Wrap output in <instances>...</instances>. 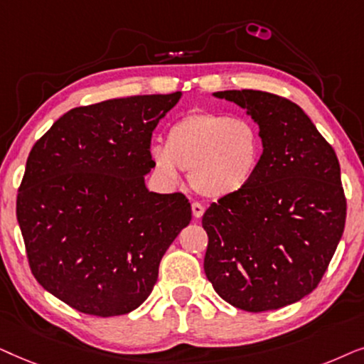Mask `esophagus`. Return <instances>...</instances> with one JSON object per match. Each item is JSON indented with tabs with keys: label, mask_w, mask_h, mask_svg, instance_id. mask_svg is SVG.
Here are the masks:
<instances>
[{
	"label": "esophagus",
	"mask_w": 364,
	"mask_h": 364,
	"mask_svg": "<svg viewBox=\"0 0 364 364\" xmlns=\"http://www.w3.org/2000/svg\"><path fill=\"white\" fill-rule=\"evenodd\" d=\"M191 210H193V216H195V218H201L203 213H205V206H203L201 203L195 201V203H193V205H191Z\"/></svg>",
	"instance_id": "esophagus-1"
}]
</instances>
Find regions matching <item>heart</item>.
Wrapping results in <instances>:
<instances>
[{"instance_id": "obj_1", "label": "heart", "mask_w": 364, "mask_h": 364, "mask_svg": "<svg viewBox=\"0 0 364 364\" xmlns=\"http://www.w3.org/2000/svg\"><path fill=\"white\" fill-rule=\"evenodd\" d=\"M263 154V138L250 119L225 113H190L169 126L166 146L151 149L159 176L176 181L179 169L190 173L191 186L206 198H223L255 176Z\"/></svg>"}]
</instances>
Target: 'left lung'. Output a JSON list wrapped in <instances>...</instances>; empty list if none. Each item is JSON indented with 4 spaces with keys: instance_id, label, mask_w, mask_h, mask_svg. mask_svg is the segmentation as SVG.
<instances>
[{
    "instance_id": "1",
    "label": "left lung",
    "mask_w": 364,
    "mask_h": 364,
    "mask_svg": "<svg viewBox=\"0 0 364 364\" xmlns=\"http://www.w3.org/2000/svg\"><path fill=\"white\" fill-rule=\"evenodd\" d=\"M259 126L263 154L243 190L203 215L205 273L250 313L279 309L316 289L346 221L336 153L296 103L255 90L218 91Z\"/></svg>"
}]
</instances>
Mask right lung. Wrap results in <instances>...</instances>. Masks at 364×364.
<instances>
[{
	"label": "right lung",
	"mask_w": 364,
	"mask_h": 364,
	"mask_svg": "<svg viewBox=\"0 0 364 364\" xmlns=\"http://www.w3.org/2000/svg\"><path fill=\"white\" fill-rule=\"evenodd\" d=\"M181 93L73 108L35 143L16 216L38 283L91 316H119L153 291L159 261L191 221L183 193L144 186L151 136Z\"/></svg>",
	"instance_id": "1"
}]
</instances>
